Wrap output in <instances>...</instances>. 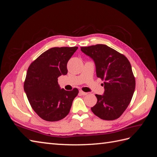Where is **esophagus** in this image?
Instances as JSON below:
<instances>
[{"label":"esophagus","mask_w":157,"mask_h":157,"mask_svg":"<svg viewBox=\"0 0 157 157\" xmlns=\"http://www.w3.org/2000/svg\"><path fill=\"white\" fill-rule=\"evenodd\" d=\"M79 92H80V94L82 95V96H86V95H87V94H88V93H86V92H84L82 91V90H80Z\"/></svg>","instance_id":"obj_1"}]
</instances>
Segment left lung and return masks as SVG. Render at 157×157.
Returning <instances> with one entry per match:
<instances>
[{
	"mask_svg": "<svg viewBox=\"0 0 157 157\" xmlns=\"http://www.w3.org/2000/svg\"><path fill=\"white\" fill-rule=\"evenodd\" d=\"M80 50L94 59L97 77L104 80V94H96L98 101L92 111L103 120L117 119L130 104L135 90L136 80L129 60L105 44L80 47Z\"/></svg>",
	"mask_w": 157,
	"mask_h": 157,
	"instance_id": "1",
	"label": "left lung"
}]
</instances>
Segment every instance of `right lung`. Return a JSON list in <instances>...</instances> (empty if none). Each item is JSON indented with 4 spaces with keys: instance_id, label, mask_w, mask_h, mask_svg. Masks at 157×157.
Listing matches in <instances>:
<instances>
[{
    "instance_id": "obj_1",
    "label": "right lung",
    "mask_w": 157,
    "mask_h": 157,
    "mask_svg": "<svg viewBox=\"0 0 157 157\" xmlns=\"http://www.w3.org/2000/svg\"><path fill=\"white\" fill-rule=\"evenodd\" d=\"M77 49V46L52 48L28 68L23 88L31 107L42 119L58 121L69 114L78 90L60 89L58 78L67 73L68 61Z\"/></svg>"
}]
</instances>
